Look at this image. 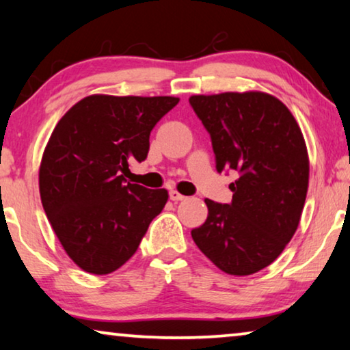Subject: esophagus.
<instances>
[{
    "label": "esophagus",
    "instance_id": "1",
    "mask_svg": "<svg viewBox=\"0 0 350 350\" xmlns=\"http://www.w3.org/2000/svg\"><path fill=\"white\" fill-rule=\"evenodd\" d=\"M185 196H181L178 191H170V200L174 202H180V200H185Z\"/></svg>",
    "mask_w": 350,
    "mask_h": 350
}]
</instances>
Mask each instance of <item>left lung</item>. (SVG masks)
Masks as SVG:
<instances>
[{"instance_id":"obj_1","label":"left lung","mask_w":350,"mask_h":350,"mask_svg":"<svg viewBox=\"0 0 350 350\" xmlns=\"http://www.w3.org/2000/svg\"><path fill=\"white\" fill-rule=\"evenodd\" d=\"M211 136L219 172L233 169V200L206 198L193 243L220 271L252 275L280 256L299 227L310 178L308 150L291 111L277 96L247 90L192 95Z\"/></svg>"}]
</instances>
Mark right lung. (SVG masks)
<instances>
[{"label": "right lung", "mask_w": 350, "mask_h": 350, "mask_svg": "<svg viewBox=\"0 0 350 350\" xmlns=\"http://www.w3.org/2000/svg\"><path fill=\"white\" fill-rule=\"evenodd\" d=\"M176 96L95 94L62 116L44 150L39 191L59 243L75 265L95 275L119 269L136 254L165 189L126 183L130 163L144 161L154 125Z\"/></svg>", "instance_id": "right-lung-1"}]
</instances>
